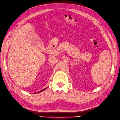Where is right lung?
Masks as SVG:
<instances>
[{
  "mask_svg": "<svg viewBox=\"0 0 120 120\" xmlns=\"http://www.w3.org/2000/svg\"><path fill=\"white\" fill-rule=\"evenodd\" d=\"M46 89V88H45V89H42V90H41V91H39V92H36V93H35V94H37V93H39V92H42V91H44V90H45V89Z\"/></svg>",
  "mask_w": 120,
  "mask_h": 120,
  "instance_id": "1",
  "label": "right lung"
}]
</instances>
